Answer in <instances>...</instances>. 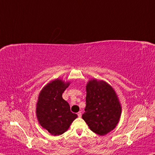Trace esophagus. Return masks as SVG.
Segmentation results:
<instances>
[{"instance_id": "obj_1", "label": "esophagus", "mask_w": 155, "mask_h": 155, "mask_svg": "<svg viewBox=\"0 0 155 155\" xmlns=\"http://www.w3.org/2000/svg\"><path fill=\"white\" fill-rule=\"evenodd\" d=\"M77 115H78V116L79 117H81V115H82V113H81V111H79V112H78V114H77Z\"/></svg>"}]
</instances>
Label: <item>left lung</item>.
<instances>
[{
    "label": "left lung",
    "instance_id": "8db88e82",
    "mask_svg": "<svg viewBox=\"0 0 155 155\" xmlns=\"http://www.w3.org/2000/svg\"><path fill=\"white\" fill-rule=\"evenodd\" d=\"M85 87L86 107L82 118L94 133L104 136L118 124L121 104L114 87L104 81L91 78Z\"/></svg>",
    "mask_w": 155,
    "mask_h": 155
}]
</instances>
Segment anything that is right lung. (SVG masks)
Returning a JSON list of instances; mask_svg holds the SVG:
<instances>
[{"label":"right lung","mask_w":155,"mask_h":155,"mask_svg":"<svg viewBox=\"0 0 155 155\" xmlns=\"http://www.w3.org/2000/svg\"><path fill=\"white\" fill-rule=\"evenodd\" d=\"M70 81L56 78L45 85L39 94L36 115L41 127L51 135L59 136L68 131L78 115L70 111L69 104L62 97Z\"/></svg>","instance_id":"obj_1"}]
</instances>
